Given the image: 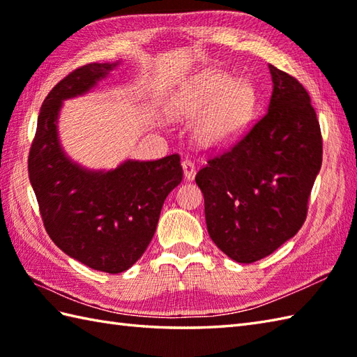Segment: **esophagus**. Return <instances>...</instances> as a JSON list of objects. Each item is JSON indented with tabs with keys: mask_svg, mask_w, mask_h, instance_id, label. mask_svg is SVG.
Here are the masks:
<instances>
[{
	"mask_svg": "<svg viewBox=\"0 0 357 357\" xmlns=\"http://www.w3.org/2000/svg\"><path fill=\"white\" fill-rule=\"evenodd\" d=\"M183 170H184V176L185 179L192 181L195 178L196 174V165L193 161H190V159H185V161H183Z\"/></svg>",
	"mask_w": 357,
	"mask_h": 357,
	"instance_id": "esophagus-1",
	"label": "esophagus"
}]
</instances>
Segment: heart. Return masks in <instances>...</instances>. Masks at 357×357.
Wrapping results in <instances>:
<instances>
[{"instance_id":"heart-1","label":"heart","mask_w":357,"mask_h":357,"mask_svg":"<svg viewBox=\"0 0 357 357\" xmlns=\"http://www.w3.org/2000/svg\"><path fill=\"white\" fill-rule=\"evenodd\" d=\"M256 95L247 82H234L225 73H204L196 78L183 101L187 116L198 118L196 138L207 146H224L233 141L248 123Z\"/></svg>"}]
</instances>
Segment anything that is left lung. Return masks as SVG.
Instances as JSON below:
<instances>
[{
	"instance_id": "8db88e82",
	"label": "left lung",
	"mask_w": 357,
	"mask_h": 357,
	"mask_svg": "<svg viewBox=\"0 0 357 357\" xmlns=\"http://www.w3.org/2000/svg\"><path fill=\"white\" fill-rule=\"evenodd\" d=\"M268 67V110L233 146L210 153L195 178L211 241L241 264L271 255L299 231L322 165L321 126L308 92Z\"/></svg>"
}]
</instances>
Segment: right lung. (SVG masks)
Masks as SVG:
<instances>
[{"instance_id":"add662e5","label":"right lung","mask_w":357,"mask_h":357,"mask_svg":"<svg viewBox=\"0 0 357 357\" xmlns=\"http://www.w3.org/2000/svg\"><path fill=\"white\" fill-rule=\"evenodd\" d=\"M115 66H79L50 90L27 159L50 239L73 259L110 275L130 268L146 252L167 195L184 174L178 153L156 161H127L107 173L87 172L64 156L56 133L61 102L87 92Z\"/></svg>"}]
</instances>
